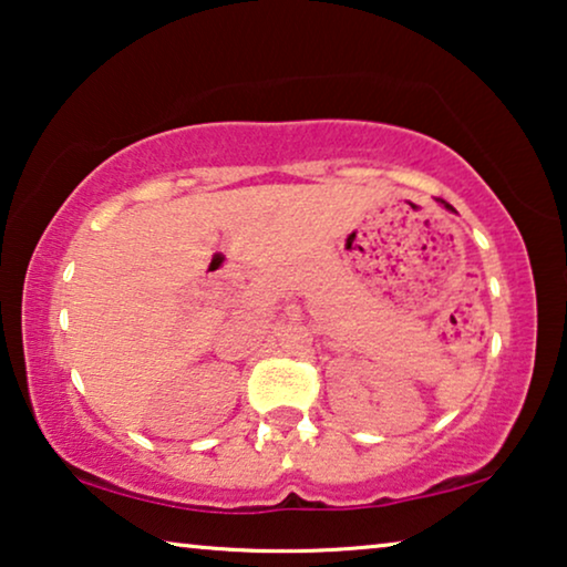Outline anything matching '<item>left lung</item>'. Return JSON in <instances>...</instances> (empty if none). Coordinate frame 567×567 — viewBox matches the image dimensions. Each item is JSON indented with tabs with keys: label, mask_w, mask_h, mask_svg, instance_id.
<instances>
[{
	"label": "left lung",
	"mask_w": 567,
	"mask_h": 567,
	"mask_svg": "<svg viewBox=\"0 0 567 567\" xmlns=\"http://www.w3.org/2000/svg\"><path fill=\"white\" fill-rule=\"evenodd\" d=\"M442 203H444V200H442ZM444 205H446V203H444ZM446 207H450V210H452V205H446Z\"/></svg>",
	"instance_id": "8db88e82"
}]
</instances>
